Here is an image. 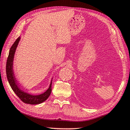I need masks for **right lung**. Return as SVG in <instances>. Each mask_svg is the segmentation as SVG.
Instances as JSON below:
<instances>
[{"instance_id":"1","label":"right lung","mask_w":130,"mask_h":130,"mask_svg":"<svg viewBox=\"0 0 130 130\" xmlns=\"http://www.w3.org/2000/svg\"><path fill=\"white\" fill-rule=\"evenodd\" d=\"M20 39L21 37H19L15 41L10 49L9 54H8L7 63H6V74H7V80L13 91L23 103L29 104H41L45 102L49 98L51 93L53 78L51 80L49 88L42 94H31L21 89L20 85H19V83H18V81L15 77L14 70H13V61H14L15 53Z\"/></svg>"}]
</instances>
